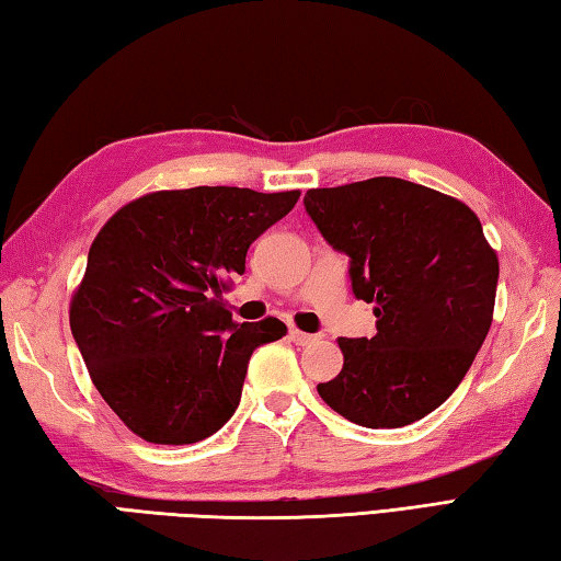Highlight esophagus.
<instances>
[{"label":"esophagus","mask_w":561,"mask_h":561,"mask_svg":"<svg viewBox=\"0 0 561 561\" xmlns=\"http://www.w3.org/2000/svg\"><path fill=\"white\" fill-rule=\"evenodd\" d=\"M290 340H293V344H298V346H310L314 342H320V336L300 332V330H290Z\"/></svg>","instance_id":"obj_1"}]
</instances>
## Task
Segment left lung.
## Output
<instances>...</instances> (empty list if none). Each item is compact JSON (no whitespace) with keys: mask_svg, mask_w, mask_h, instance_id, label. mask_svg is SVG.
I'll return each mask as SVG.
<instances>
[{"mask_svg":"<svg viewBox=\"0 0 561 561\" xmlns=\"http://www.w3.org/2000/svg\"><path fill=\"white\" fill-rule=\"evenodd\" d=\"M305 209L352 259L356 298L374 302L376 336H340L344 366L317 393L362 427H405L457 390L493 322L499 256L461 199L368 178L312 187Z\"/></svg>","mask_w":561,"mask_h":561,"instance_id":"8db88e82","label":"left lung"}]
</instances>
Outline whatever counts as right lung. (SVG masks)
I'll return each mask as SVG.
<instances>
[{"label": "right lung", "mask_w": 561, "mask_h": 561, "mask_svg": "<svg viewBox=\"0 0 561 561\" xmlns=\"http://www.w3.org/2000/svg\"><path fill=\"white\" fill-rule=\"evenodd\" d=\"M298 197L156 190L104 221L70 298V330L94 388L136 437L193 445L234 415L253 348L280 340L285 324H234L221 290Z\"/></svg>", "instance_id": "obj_1"}]
</instances>
